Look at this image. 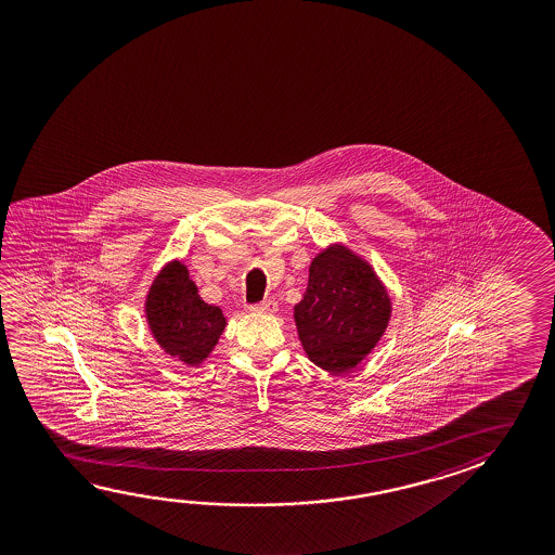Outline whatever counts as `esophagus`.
Here are the masks:
<instances>
[{
  "label": "esophagus",
  "mask_w": 555,
  "mask_h": 555,
  "mask_svg": "<svg viewBox=\"0 0 555 555\" xmlns=\"http://www.w3.org/2000/svg\"><path fill=\"white\" fill-rule=\"evenodd\" d=\"M279 308V304L273 298H267V300L259 301V304H254L251 306V311H257V313H274Z\"/></svg>",
  "instance_id": "obj_1"
}]
</instances>
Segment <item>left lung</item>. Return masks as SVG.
I'll return each mask as SVG.
<instances>
[{
    "instance_id": "8db88e82",
    "label": "left lung",
    "mask_w": 555,
    "mask_h": 555,
    "mask_svg": "<svg viewBox=\"0 0 555 555\" xmlns=\"http://www.w3.org/2000/svg\"><path fill=\"white\" fill-rule=\"evenodd\" d=\"M389 315L382 282L346 247H328L311 261L308 291L294 308L309 360L333 373L348 372L372 352Z\"/></svg>"
}]
</instances>
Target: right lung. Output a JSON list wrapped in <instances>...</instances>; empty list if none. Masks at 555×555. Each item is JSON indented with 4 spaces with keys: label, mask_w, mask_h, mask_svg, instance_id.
<instances>
[{
    "label": "right lung",
    "mask_w": 555,
    "mask_h": 555,
    "mask_svg": "<svg viewBox=\"0 0 555 555\" xmlns=\"http://www.w3.org/2000/svg\"><path fill=\"white\" fill-rule=\"evenodd\" d=\"M146 319L158 345L183 364L197 365L219 343L227 319L201 300L182 263L164 267L146 296Z\"/></svg>",
    "instance_id": "add662e5"
}]
</instances>
